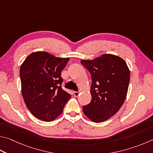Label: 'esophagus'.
<instances>
[{
	"instance_id": "esophagus-1",
	"label": "esophagus",
	"mask_w": 153,
	"mask_h": 153,
	"mask_svg": "<svg viewBox=\"0 0 153 153\" xmlns=\"http://www.w3.org/2000/svg\"><path fill=\"white\" fill-rule=\"evenodd\" d=\"M74 95L75 97H77L79 95V91H74Z\"/></svg>"
}]
</instances>
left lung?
<instances>
[{
  "instance_id": "1",
  "label": "left lung",
  "mask_w": 153,
  "mask_h": 153,
  "mask_svg": "<svg viewBox=\"0 0 153 153\" xmlns=\"http://www.w3.org/2000/svg\"><path fill=\"white\" fill-rule=\"evenodd\" d=\"M81 63L91 77V100L83 106V112L94 123H102L112 117L126 99L130 82V71L120 57L104 54Z\"/></svg>"
}]
</instances>
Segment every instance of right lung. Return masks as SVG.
<instances>
[{
    "label": "right lung",
    "instance_id": "right-lung-1",
    "mask_svg": "<svg viewBox=\"0 0 153 153\" xmlns=\"http://www.w3.org/2000/svg\"><path fill=\"white\" fill-rule=\"evenodd\" d=\"M69 58L55 57L47 52L33 53L20 68L22 94L32 114L49 122L62 113L71 96L62 88V71Z\"/></svg>",
    "mask_w": 153,
    "mask_h": 153
}]
</instances>
